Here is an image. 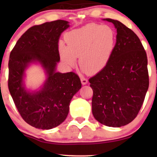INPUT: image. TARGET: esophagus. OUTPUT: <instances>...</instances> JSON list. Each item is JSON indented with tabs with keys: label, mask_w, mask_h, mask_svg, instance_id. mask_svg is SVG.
Here are the masks:
<instances>
[{
	"label": "esophagus",
	"mask_w": 157,
	"mask_h": 157,
	"mask_svg": "<svg viewBox=\"0 0 157 157\" xmlns=\"http://www.w3.org/2000/svg\"><path fill=\"white\" fill-rule=\"evenodd\" d=\"M80 78H81V83H82L83 85L86 84V83H88V80H87V78H84V77H83V76H81V77H80Z\"/></svg>",
	"instance_id": "obj_1"
}]
</instances>
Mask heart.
<instances>
[{
	"label": "heart",
	"mask_w": 157,
	"mask_h": 157,
	"mask_svg": "<svg viewBox=\"0 0 157 157\" xmlns=\"http://www.w3.org/2000/svg\"><path fill=\"white\" fill-rule=\"evenodd\" d=\"M60 42L59 56L68 67H72L78 58V64L89 74L99 72L106 67L114 51L117 35L112 28L89 23L72 30Z\"/></svg>",
	"instance_id": "b5f03b06"
}]
</instances>
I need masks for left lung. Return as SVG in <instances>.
Returning <instances> with one entry per match:
<instances>
[{"label": "left lung", "instance_id": "left-lung-1", "mask_svg": "<svg viewBox=\"0 0 157 157\" xmlns=\"http://www.w3.org/2000/svg\"><path fill=\"white\" fill-rule=\"evenodd\" d=\"M117 29V43L109 63L89 78L92 113L101 124L121 127L138 114L149 88L147 56L138 36L119 21L105 18Z\"/></svg>", "mask_w": 157, "mask_h": 157}]
</instances>
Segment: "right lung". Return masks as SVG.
<instances>
[{"mask_svg":"<svg viewBox=\"0 0 157 157\" xmlns=\"http://www.w3.org/2000/svg\"><path fill=\"white\" fill-rule=\"evenodd\" d=\"M69 27L68 22L57 20L34 25L21 36L10 54L8 89L23 119L33 127L51 129L67 117L71 98L81 88L74 72L56 71L60 61L59 40ZM42 65L47 78L40 90L28 91L23 78L31 63Z\"/></svg>","mask_w":157,"mask_h":157,"instance_id":"obj_1","label":"right lung"}]
</instances>
